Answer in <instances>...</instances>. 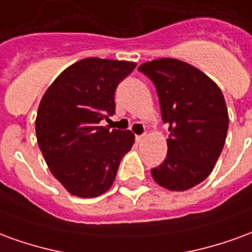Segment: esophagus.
<instances>
[{
    "mask_svg": "<svg viewBox=\"0 0 252 252\" xmlns=\"http://www.w3.org/2000/svg\"><path fill=\"white\" fill-rule=\"evenodd\" d=\"M144 139H146V135H136V142L137 143H142Z\"/></svg>",
    "mask_w": 252,
    "mask_h": 252,
    "instance_id": "1",
    "label": "esophagus"
}]
</instances>
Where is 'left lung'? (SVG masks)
Instances as JSON below:
<instances>
[{
  "label": "left lung",
  "instance_id": "1",
  "mask_svg": "<svg viewBox=\"0 0 252 252\" xmlns=\"http://www.w3.org/2000/svg\"><path fill=\"white\" fill-rule=\"evenodd\" d=\"M155 85L162 120L169 126L167 157L151 170L164 189L184 191L211 174L225 143L228 110L221 90L189 63L173 58L137 68Z\"/></svg>",
  "mask_w": 252,
  "mask_h": 252
}]
</instances>
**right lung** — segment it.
I'll list each match as a JSON object with an SVG mask.
<instances>
[{"instance_id": "1", "label": "right lung", "mask_w": 252, "mask_h": 252, "mask_svg": "<svg viewBox=\"0 0 252 252\" xmlns=\"http://www.w3.org/2000/svg\"><path fill=\"white\" fill-rule=\"evenodd\" d=\"M136 63L86 58L51 83L36 116V137L52 175L72 195L105 193L123 157L133 146L131 131L101 126L115 113L117 85Z\"/></svg>"}]
</instances>
